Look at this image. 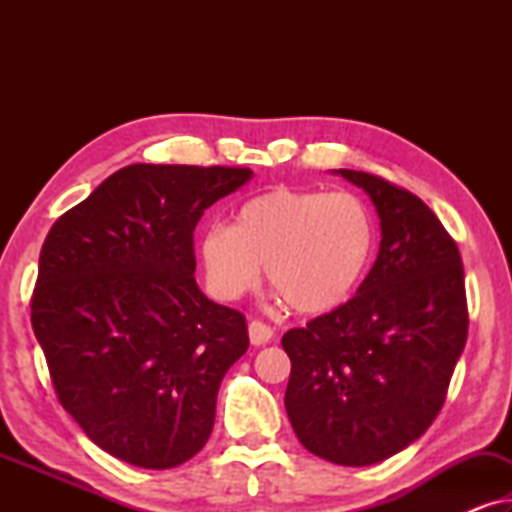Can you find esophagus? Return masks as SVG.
I'll return each instance as SVG.
<instances>
[{"label": "esophagus", "mask_w": 512, "mask_h": 512, "mask_svg": "<svg viewBox=\"0 0 512 512\" xmlns=\"http://www.w3.org/2000/svg\"><path fill=\"white\" fill-rule=\"evenodd\" d=\"M272 328L268 324H263V321H251L249 324V340L251 345L261 347V345H268V342L272 340Z\"/></svg>", "instance_id": "obj_1"}]
</instances>
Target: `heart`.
Segmentation results:
<instances>
[{
    "label": "heart",
    "mask_w": 512,
    "mask_h": 512,
    "mask_svg": "<svg viewBox=\"0 0 512 512\" xmlns=\"http://www.w3.org/2000/svg\"><path fill=\"white\" fill-rule=\"evenodd\" d=\"M380 226L354 193L272 188L244 200L228 228H209L200 261L223 300L247 296L265 277L298 314H326L354 296L375 261Z\"/></svg>",
    "instance_id": "heart-1"
}]
</instances>
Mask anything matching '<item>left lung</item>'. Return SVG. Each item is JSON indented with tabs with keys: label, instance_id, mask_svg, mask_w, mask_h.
Instances as JSON below:
<instances>
[{
	"label": "left lung",
	"instance_id": "obj_1",
	"mask_svg": "<svg viewBox=\"0 0 512 512\" xmlns=\"http://www.w3.org/2000/svg\"><path fill=\"white\" fill-rule=\"evenodd\" d=\"M335 174L373 200L380 251L354 298L284 333V405L312 454L370 466L415 443L443 408L468 335L464 265L417 195L368 172Z\"/></svg>",
	"mask_w": 512,
	"mask_h": 512
}]
</instances>
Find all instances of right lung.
<instances>
[{"label": "right lung", "mask_w": 512, "mask_h": 512, "mask_svg": "<svg viewBox=\"0 0 512 512\" xmlns=\"http://www.w3.org/2000/svg\"><path fill=\"white\" fill-rule=\"evenodd\" d=\"M251 177L128 165L53 223L32 328L62 408L111 457L163 471L205 447L249 333L244 314L198 289L193 230Z\"/></svg>", "instance_id": "add662e5"}]
</instances>
